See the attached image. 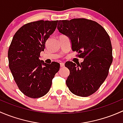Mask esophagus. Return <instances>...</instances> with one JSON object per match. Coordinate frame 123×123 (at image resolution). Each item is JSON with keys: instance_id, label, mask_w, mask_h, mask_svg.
Returning <instances> with one entry per match:
<instances>
[{"instance_id": "esophagus-1", "label": "esophagus", "mask_w": 123, "mask_h": 123, "mask_svg": "<svg viewBox=\"0 0 123 123\" xmlns=\"http://www.w3.org/2000/svg\"><path fill=\"white\" fill-rule=\"evenodd\" d=\"M60 66H61V67H64L65 66V64H64V63L61 62V63H60Z\"/></svg>"}]
</instances>
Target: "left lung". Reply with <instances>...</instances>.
I'll return each mask as SVG.
<instances>
[{"label":"left lung","mask_w":123,"mask_h":123,"mask_svg":"<svg viewBox=\"0 0 123 123\" xmlns=\"http://www.w3.org/2000/svg\"><path fill=\"white\" fill-rule=\"evenodd\" d=\"M61 33L67 36L72 49L83 62L68 61L65 65L69 70L66 84L74 95L87 97L96 92L107 77L112 62V49L110 36L96 21L86 18L60 20Z\"/></svg>","instance_id":"obj_1"}]
</instances>
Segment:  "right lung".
Listing matches in <instances>:
<instances>
[{"mask_svg": "<svg viewBox=\"0 0 123 123\" xmlns=\"http://www.w3.org/2000/svg\"><path fill=\"white\" fill-rule=\"evenodd\" d=\"M58 21L27 23L13 36L8 50L9 67L18 88L25 96L38 98L50 90L60 64L39 59L45 43L56 28Z\"/></svg>", "mask_w": 123, "mask_h": 123, "instance_id": "right-lung-1", "label": "right lung"}]
</instances>
